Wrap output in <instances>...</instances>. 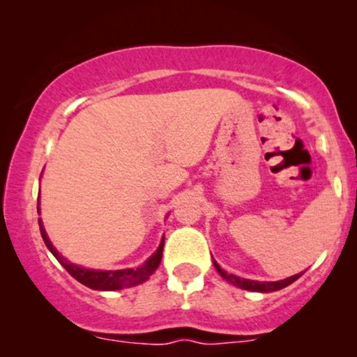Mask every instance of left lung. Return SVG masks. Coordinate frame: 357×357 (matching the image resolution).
Listing matches in <instances>:
<instances>
[{
    "mask_svg": "<svg viewBox=\"0 0 357 357\" xmlns=\"http://www.w3.org/2000/svg\"><path fill=\"white\" fill-rule=\"evenodd\" d=\"M215 267H216V270H218L220 275L225 278V280H228L233 285L240 287V289L252 290V292H275V290L284 289V287L290 285L292 282H296L297 278L302 275V273H297V275H292V277L285 278V280H278V282H255V280H247V278H240L236 275H231V273L225 272V270L221 268L216 261H215Z\"/></svg>",
    "mask_w": 357,
    "mask_h": 357,
    "instance_id": "8db88e82",
    "label": "left lung"
}]
</instances>
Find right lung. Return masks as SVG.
<instances>
[{
  "mask_svg": "<svg viewBox=\"0 0 357 357\" xmlns=\"http://www.w3.org/2000/svg\"><path fill=\"white\" fill-rule=\"evenodd\" d=\"M38 223H40V231H42V238L45 241V245L48 247V250H50L53 255H55L56 260H59L60 264L63 265V268L67 270V272L70 273V275L75 278V280H79L80 284L89 287V289H93V290H121V289H126V287H132V285L142 284V282H146L147 278L153 275L154 270L159 267V264H161L165 240H162L161 245H159L158 252H155L154 255L149 258V260H146L144 265H141V267H137V268L109 270V272H105V270H90V268L77 267L75 264H70V261L65 260V258L61 257L55 248H53L52 241L48 240V236H47V231L43 230L42 220H38Z\"/></svg>",
  "mask_w": 357,
  "mask_h": 357,
  "instance_id": "right-lung-1",
  "label": "right lung"
}]
</instances>
